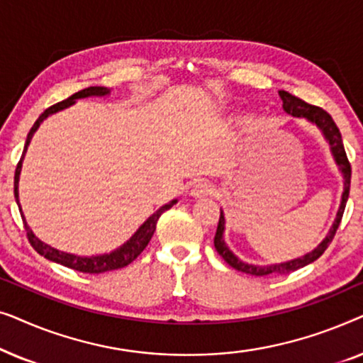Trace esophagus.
I'll use <instances>...</instances> for the list:
<instances>
[{
	"mask_svg": "<svg viewBox=\"0 0 363 363\" xmlns=\"http://www.w3.org/2000/svg\"><path fill=\"white\" fill-rule=\"evenodd\" d=\"M211 193H213L211 183H208V182H198V183H195V185H193L190 195H191L193 198H205V196H208V195H211Z\"/></svg>",
	"mask_w": 363,
	"mask_h": 363,
	"instance_id": "1",
	"label": "esophagus"
}]
</instances>
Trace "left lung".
<instances>
[{
    "label": "left lung",
    "instance_id": "obj_1",
    "mask_svg": "<svg viewBox=\"0 0 363 363\" xmlns=\"http://www.w3.org/2000/svg\"><path fill=\"white\" fill-rule=\"evenodd\" d=\"M279 96L282 99V108H284L286 113H289V116L297 117V118H306L307 122L314 123V125L322 132V135H324L327 143H329L332 157H334L337 167H339L342 177H344V191H342L340 205H339V210H337L335 220H334V223H332L330 230L325 235L324 240H322L319 245L314 247V250L307 252V255L296 257V259L286 261V262H276V264L259 266V264H250V262L241 261L240 257H238L235 252L228 247L225 236H223L225 235L226 220H225V213H223V210H221L220 221H218V230L215 235V247H216L218 255H220L231 267H235L236 271L246 272V274H251V276L289 274V272L297 271L299 267H304L307 264H311V262H314L317 257L322 256V252L327 250V246L330 245L332 238H334L337 228H339V225H340L342 215H344L345 203H347V200H349L352 170H350V163H349V160H347L344 143H342V135H340L339 128H337V125H335V122L332 121V117L329 116V113H327L325 111H322L320 107L311 106V104L304 102L299 97L292 96V94H289V92L279 91Z\"/></svg>",
    "mask_w": 363,
    "mask_h": 363
}]
</instances>
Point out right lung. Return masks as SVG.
Wrapping results in <instances>:
<instances>
[{"mask_svg":"<svg viewBox=\"0 0 363 363\" xmlns=\"http://www.w3.org/2000/svg\"><path fill=\"white\" fill-rule=\"evenodd\" d=\"M108 94H111V89L101 87V86H92V87L82 89V91L76 92L74 96L66 99V101H62V102L56 104V106L46 108V111H44L41 116H39L38 121L34 122V125L31 127V130H29V133H28L26 143H24V150H23L21 160H19L18 167H16V173H14V198H16L19 213H21L24 228H26V233H28V240H29V242H31V246L39 252V255L46 257V259L52 261V262H57V264H62L66 267H71V269H76L79 272H87V274H101V272L121 269V267H125V266L130 264V262L135 259V257L140 255L143 250H145L148 242H150L153 233H155L157 221H158V218L162 216V213L170 210V208L178 201V200H172L170 203H167V205L158 208V210L153 213L152 216H148L147 221H143V225H140V228H138V230L133 233V235L130 236V240H127L122 246H118L117 250H113L111 252H106V255L79 256V255H71V252L59 251V250H56V247H52V246L46 245V242H43L36 235H34L31 228H29V225L26 223V218H24V213L21 210V203H19L18 186H19V175H21L24 155H26L28 147H29V143H31V138L34 135V132L38 130L39 125H41V123L46 121L49 116H52V113H57V112L64 111V108L71 107L72 104H76V101H79V99L106 97V96H108Z\"/></svg>","mask_w":363,"mask_h":363,"instance_id":"right-lung-1","label":"right lung"}]
</instances>
